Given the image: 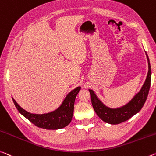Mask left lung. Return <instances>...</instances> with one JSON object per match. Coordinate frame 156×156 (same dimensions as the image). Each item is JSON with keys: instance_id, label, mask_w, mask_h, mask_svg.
Listing matches in <instances>:
<instances>
[{"instance_id": "left-lung-1", "label": "left lung", "mask_w": 156, "mask_h": 156, "mask_svg": "<svg viewBox=\"0 0 156 156\" xmlns=\"http://www.w3.org/2000/svg\"><path fill=\"white\" fill-rule=\"evenodd\" d=\"M145 53L147 55L148 66H149L147 78L140 90L126 104L115 108L108 107L98 98L94 91L91 89H89L94 110L103 122L110 124H119L129 119L142 109L147 98L151 86V69L149 59L147 52H145Z\"/></svg>"}]
</instances>
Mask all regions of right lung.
Wrapping results in <instances>:
<instances>
[{"mask_svg":"<svg viewBox=\"0 0 156 156\" xmlns=\"http://www.w3.org/2000/svg\"><path fill=\"white\" fill-rule=\"evenodd\" d=\"M80 88L79 86L71 91L56 110L48 113H30L22 108L13 97L12 100L19 112L33 124L44 129L58 130L66 127L70 123L73 117L74 102Z\"/></svg>","mask_w":156,"mask_h":156,"instance_id":"right-lung-1","label":"right lung"}]
</instances>
